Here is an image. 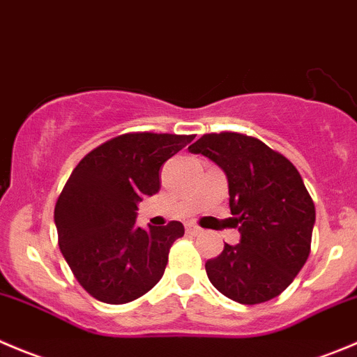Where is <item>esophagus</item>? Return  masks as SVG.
I'll return each instance as SVG.
<instances>
[{
  "instance_id": "obj_1",
  "label": "esophagus",
  "mask_w": 357,
  "mask_h": 357,
  "mask_svg": "<svg viewBox=\"0 0 357 357\" xmlns=\"http://www.w3.org/2000/svg\"><path fill=\"white\" fill-rule=\"evenodd\" d=\"M185 228H186V234H190V235H199L200 231H202L195 223H186Z\"/></svg>"
}]
</instances>
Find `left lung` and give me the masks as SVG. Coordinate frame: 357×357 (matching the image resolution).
I'll list each match as a JSON object with an SVG mask.
<instances>
[{
    "mask_svg": "<svg viewBox=\"0 0 357 357\" xmlns=\"http://www.w3.org/2000/svg\"><path fill=\"white\" fill-rule=\"evenodd\" d=\"M225 172L241 242L207 259L211 284L227 298L255 305L281 295L310 252L316 207L295 165L255 137L204 134L188 146Z\"/></svg>",
    "mask_w": 357,
    "mask_h": 357,
    "instance_id": "1",
    "label": "left lung"
}]
</instances>
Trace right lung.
I'll use <instances>...</instances> for the list:
<instances>
[{
	"label": "right lung",
	"mask_w": 357,
	"mask_h": 357,
	"mask_svg": "<svg viewBox=\"0 0 357 357\" xmlns=\"http://www.w3.org/2000/svg\"><path fill=\"white\" fill-rule=\"evenodd\" d=\"M195 136L122 134L79 160L55 204L59 248L76 281L99 302L120 305L162 279L185 227L141 228L137 204L160 190V167Z\"/></svg>",
	"instance_id": "obj_1"
}]
</instances>
